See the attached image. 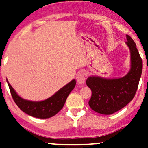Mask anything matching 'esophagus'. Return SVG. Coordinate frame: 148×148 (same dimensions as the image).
<instances>
[{
	"label": "esophagus",
	"instance_id": "obj_1",
	"mask_svg": "<svg viewBox=\"0 0 148 148\" xmlns=\"http://www.w3.org/2000/svg\"><path fill=\"white\" fill-rule=\"evenodd\" d=\"M77 82L79 84H83L86 82V73L83 71L79 72L77 75Z\"/></svg>",
	"mask_w": 148,
	"mask_h": 148
}]
</instances>
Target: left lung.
Wrapping results in <instances>:
<instances>
[{"mask_svg": "<svg viewBox=\"0 0 148 148\" xmlns=\"http://www.w3.org/2000/svg\"><path fill=\"white\" fill-rule=\"evenodd\" d=\"M126 45L130 51L131 67L123 77L105 79L89 77L86 83L91 89L92 96L88 104L95 112L110 115L120 110L135 97L142 73V60L136 44L126 34Z\"/></svg>", "mask_w": 148, "mask_h": 148, "instance_id": "8db88e82", "label": "left lung"}]
</instances>
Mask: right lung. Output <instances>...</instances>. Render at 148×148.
<instances>
[{
    "label": "right lung",
    "instance_id": "right-lung-1",
    "mask_svg": "<svg viewBox=\"0 0 148 148\" xmlns=\"http://www.w3.org/2000/svg\"><path fill=\"white\" fill-rule=\"evenodd\" d=\"M7 82L13 101L19 108L29 116L41 119L49 118L60 112L64 106L69 95L74 89L76 84L75 80H72L51 97L43 101L36 102L27 101L21 98L7 79Z\"/></svg>",
    "mask_w": 148,
    "mask_h": 148
}]
</instances>
